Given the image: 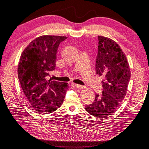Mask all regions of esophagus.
<instances>
[{"mask_svg": "<svg viewBox=\"0 0 149 149\" xmlns=\"http://www.w3.org/2000/svg\"><path fill=\"white\" fill-rule=\"evenodd\" d=\"M74 85L75 87H77L79 89H83L85 88V86H82V85H79V84H74Z\"/></svg>", "mask_w": 149, "mask_h": 149, "instance_id": "34e87169", "label": "esophagus"}]
</instances>
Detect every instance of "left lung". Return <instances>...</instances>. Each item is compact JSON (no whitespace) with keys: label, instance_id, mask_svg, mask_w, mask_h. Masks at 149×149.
<instances>
[{"label":"left lung","instance_id":"obj_1","mask_svg":"<svg viewBox=\"0 0 149 149\" xmlns=\"http://www.w3.org/2000/svg\"><path fill=\"white\" fill-rule=\"evenodd\" d=\"M98 51L96 72L105 77L102 81V95L96 94L94 101L85 106L86 110L97 118L111 116L125 97L131 77L125 53L111 39L98 36Z\"/></svg>","mask_w":149,"mask_h":149}]
</instances>
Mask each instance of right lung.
<instances>
[{
  "label": "right lung",
  "instance_id": "obj_1",
  "mask_svg": "<svg viewBox=\"0 0 149 149\" xmlns=\"http://www.w3.org/2000/svg\"><path fill=\"white\" fill-rule=\"evenodd\" d=\"M67 37L42 36L30 42L21 54L18 76L27 101L39 113H52L61 106L69 84L47 80L55 69L60 43Z\"/></svg>",
  "mask_w": 149,
  "mask_h": 149
}]
</instances>
